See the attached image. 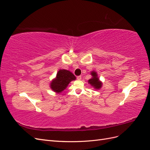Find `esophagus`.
<instances>
[{"mask_svg": "<svg viewBox=\"0 0 150 150\" xmlns=\"http://www.w3.org/2000/svg\"><path fill=\"white\" fill-rule=\"evenodd\" d=\"M77 79H78V80H81V76H78V77H77Z\"/></svg>", "mask_w": 150, "mask_h": 150, "instance_id": "esophagus-1", "label": "esophagus"}]
</instances>
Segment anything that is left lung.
Returning a JSON list of instances; mask_svg holds the SVG:
<instances>
[{"mask_svg": "<svg viewBox=\"0 0 150 150\" xmlns=\"http://www.w3.org/2000/svg\"><path fill=\"white\" fill-rule=\"evenodd\" d=\"M91 75L93 76V78L88 81L89 83L90 84H91V86H93V87H94V88H96V89L101 88L102 84L100 81H99L96 72L94 71H93V72H91Z\"/></svg>", "mask_w": 150, "mask_h": 150, "instance_id": "8db88e82", "label": "left lung"}]
</instances>
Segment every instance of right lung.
Masks as SVG:
<instances>
[{
  "instance_id": "1",
  "label": "right lung",
  "mask_w": 150,
  "mask_h": 150,
  "mask_svg": "<svg viewBox=\"0 0 150 150\" xmlns=\"http://www.w3.org/2000/svg\"><path fill=\"white\" fill-rule=\"evenodd\" d=\"M75 76L69 71L61 69L58 71L56 78L51 84V89L56 93H61L67 88L71 81L75 80Z\"/></svg>"
}]
</instances>
